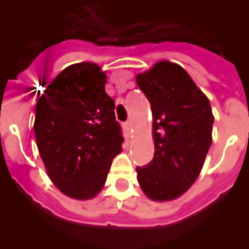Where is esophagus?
Masks as SVG:
<instances>
[{
  "instance_id": "obj_1",
  "label": "esophagus",
  "mask_w": 249,
  "mask_h": 249,
  "mask_svg": "<svg viewBox=\"0 0 249 249\" xmlns=\"http://www.w3.org/2000/svg\"><path fill=\"white\" fill-rule=\"evenodd\" d=\"M124 129H126V130H130V129H132V121L130 120H128V121H125L124 123Z\"/></svg>"
}]
</instances>
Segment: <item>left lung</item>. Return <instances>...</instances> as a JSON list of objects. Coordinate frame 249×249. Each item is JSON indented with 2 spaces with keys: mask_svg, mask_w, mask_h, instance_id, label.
Instances as JSON below:
<instances>
[{
  "mask_svg": "<svg viewBox=\"0 0 249 249\" xmlns=\"http://www.w3.org/2000/svg\"><path fill=\"white\" fill-rule=\"evenodd\" d=\"M136 80L151 105L156 150L147 165L137 166V179L151 200H173L196 181L212 144L211 103L189 73L168 60Z\"/></svg>",
  "mask_w": 249,
  "mask_h": 249,
  "instance_id": "1",
  "label": "left lung"
}]
</instances>
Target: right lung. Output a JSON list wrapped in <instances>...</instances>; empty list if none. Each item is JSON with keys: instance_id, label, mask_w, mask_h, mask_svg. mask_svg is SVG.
<instances>
[{"instance_id": "right-lung-1", "label": "right lung", "mask_w": 249, "mask_h": 249, "mask_svg": "<svg viewBox=\"0 0 249 249\" xmlns=\"http://www.w3.org/2000/svg\"><path fill=\"white\" fill-rule=\"evenodd\" d=\"M107 76L90 62L64 68L36 106L37 147L53 183L67 196L91 199L105 186L124 138Z\"/></svg>"}]
</instances>
